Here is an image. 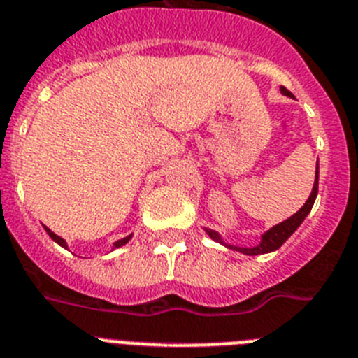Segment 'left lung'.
<instances>
[{
	"label": "left lung",
	"mask_w": 358,
	"mask_h": 358,
	"mask_svg": "<svg viewBox=\"0 0 358 358\" xmlns=\"http://www.w3.org/2000/svg\"><path fill=\"white\" fill-rule=\"evenodd\" d=\"M281 93L282 95H287V97H294L287 88H281ZM317 191H319V164H317V169H315V182H313L312 194H310V198L306 200V203H304L303 207L294 214V216H290L288 220L281 222L279 225H273L270 231H266L265 234L261 236L259 245H256V247H236V245L225 243L222 236L217 234L216 231H213V229H205V232L210 236V239L217 241V243L225 245V247L232 248V250H238V252L241 254H247V256H257V254L273 252V250H278V248L281 247V245L285 243V241H287V239L290 238L297 229H299L301 223L304 222V217L308 216L310 210H312L313 207V201H315L317 198Z\"/></svg>",
	"instance_id": "1"
}]
</instances>
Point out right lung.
<instances>
[{"instance_id":"1","label":"right lung","mask_w":358,"mask_h":358,"mask_svg":"<svg viewBox=\"0 0 358 358\" xmlns=\"http://www.w3.org/2000/svg\"><path fill=\"white\" fill-rule=\"evenodd\" d=\"M45 231L48 232V236H50V238H52V239H54L55 243H57V245H61V247H64V248H68L66 241H64V239L61 238V236H57V234H55V232H52V231H50L48 227H45ZM129 239H131V234H129V236H126V238H122V239H119V241H115V243H113V248H119V247H122V245H126L127 241H129Z\"/></svg>"}]
</instances>
